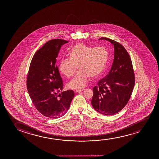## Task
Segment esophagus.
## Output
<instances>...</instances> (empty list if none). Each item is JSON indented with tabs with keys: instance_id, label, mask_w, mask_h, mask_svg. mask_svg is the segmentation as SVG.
Returning a JSON list of instances; mask_svg holds the SVG:
<instances>
[{
	"instance_id": "obj_1",
	"label": "esophagus",
	"mask_w": 159,
	"mask_h": 159,
	"mask_svg": "<svg viewBox=\"0 0 159 159\" xmlns=\"http://www.w3.org/2000/svg\"><path fill=\"white\" fill-rule=\"evenodd\" d=\"M84 90V89H76V91H75V92L76 93H80L81 91H83Z\"/></svg>"
}]
</instances>
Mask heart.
<instances>
[{"label": "heart", "instance_id": "obj_1", "mask_svg": "<svg viewBox=\"0 0 159 159\" xmlns=\"http://www.w3.org/2000/svg\"><path fill=\"white\" fill-rule=\"evenodd\" d=\"M70 58L61 60L59 70L67 77L75 73L77 66L79 71L76 76L68 83L70 89H82L91 76L97 77L102 73L109 59V52L104 47H93L84 43L77 44L70 50Z\"/></svg>", "mask_w": 159, "mask_h": 159}]
</instances>
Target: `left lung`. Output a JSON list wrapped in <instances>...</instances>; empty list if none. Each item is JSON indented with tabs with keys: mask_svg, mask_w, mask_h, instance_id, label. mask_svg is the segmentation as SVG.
I'll return each mask as SVG.
<instances>
[{
	"mask_svg": "<svg viewBox=\"0 0 159 159\" xmlns=\"http://www.w3.org/2000/svg\"><path fill=\"white\" fill-rule=\"evenodd\" d=\"M113 44L115 55L109 74L93 89L91 100L96 111L105 116L121 111L130 98L135 85V74L130 55L121 44L107 37H101Z\"/></svg>",
	"mask_w": 159,
	"mask_h": 159,
	"instance_id": "obj_1",
	"label": "left lung"
}]
</instances>
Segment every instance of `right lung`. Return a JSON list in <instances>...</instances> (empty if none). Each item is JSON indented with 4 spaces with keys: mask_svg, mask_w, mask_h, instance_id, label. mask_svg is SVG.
<instances>
[{
    "mask_svg": "<svg viewBox=\"0 0 159 159\" xmlns=\"http://www.w3.org/2000/svg\"><path fill=\"white\" fill-rule=\"evenodd\" d=\"M68 42L51 39L35 52L31 61L27 89L36 109L47 117L63 116L74 98V92L70 89L58 94L63 89V81L56 61L61 46Z\"/></svg>",
    "mask_w": 159,
    "mask_h": 159,
    "instance_id": "add662e5",
    "label": "right lung"
}]
</instances>
